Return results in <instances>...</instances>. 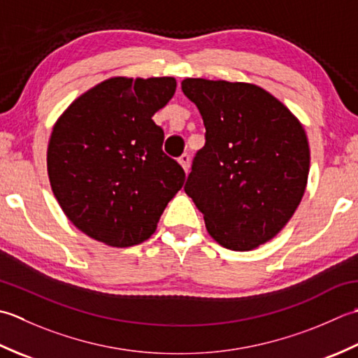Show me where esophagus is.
<instances>
[{
	"label": "esophagus",
	"instance_id": "34e87169",
	"mask_svg": "<svg viewBox=\"0 0 358 358\" xmlns=\"http://www.w3.org/2000/svg\"><path fill=\"white\" fill-rule=\"evenodd\" d=\"M178 160H179V164L182 165V169H184L185 173H187L188 169H189V156L187 155V152H184V155H182Z\"/></svg>",
	"mask_w": 358,
	"mask_h": 358
}]
</instances>
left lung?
<instances>
[{
  "label": "left lung",
  "mask_w": 358,
  "mask_h": 358,
  "mask_svg": "<svg viewBox=\"0 0 358 358\" xmlns=\"http://www.w3.org/2000/svg\"><path fill=\"white\" fill-rule=\"evenodd\" d=\"M182 91L206 127L185 193L217 244L257 249L278 235L301 202L310 164L304 128L257 85L185 78Z\"/></svg>",
  "instance_id": "8db88e82"
}]
</instances>
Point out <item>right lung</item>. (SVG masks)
<instances>
[{
  "label": "right lung",
  "instance_id": "right-lung-1",
  "mask_svg": "<svg viewBox=\"0 0 358 358\" xmlns=\"http://www.w3.org/2000/svg\"><path fill=\"white\" fill-rule=\"evenodd\" d=\"M176 91L173 77H113L68 106L52 128L48 174L76 227L111 247L143 243L185 182L162 151L152 115Z\"/></svg>",
  "mask_w": 358,
  "mask_h": 358
}]
</instances>
